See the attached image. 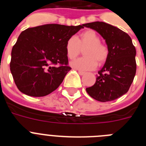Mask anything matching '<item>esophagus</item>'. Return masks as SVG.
<instances>
[{
    "mask_svg": "<svg viewBox=\"0 0 146 146\" xmlns=\"http://www.w3.org/2000/svg\"><path fill=\"white\" fill-rule=\"evenodd\" d=\"M78 73H79L80 75H84L85 74H86V72H82V71H78Z\"/></svg>",
    "mask_w": 146,
    "mask_h": 146,
    "instance_id": "1",
    "label": "esophagus"
}]
</instances>
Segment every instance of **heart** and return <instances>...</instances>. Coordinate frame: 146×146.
I'll return each mask as SVG.
<instances>
[{"label": "heart", "mask_w": 146, "mask_h": 146, "mask_svg": "<svg viewBox=\"0 0 146 146\" xmlns=\"http://www.w3.org/2000/svg\"><path fill=\"white\" fill-rule=\"evenodd\" d=\"M83 50L84 57L72 61L73 68L82 71L93 70L98 65L107 61L109 50L101 42V38L94 30H87L80 34L78 38L71 36L66 43V53L70 60L76 58Z\"/></svg>", "instance_id": "obj_1"}]
</instances>
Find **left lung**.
Wrapping results in <instances>:
<instances>
[{
	"instance_id": "obj_1",
	"label": "left lung",
	"mask_w": 146,
	"mask_h": 146,
	"mask_svg": "<svg viewBox=\"0 0 146 146\" xmlns=\"http://www.w3.org/2000/svg\"><path fill=\"white\" fill-rule=\"evenodd\" d=\"M84 26L101 35L109 50L108 60L98 72L95 84L86 91L97 101H113L127 93L133 82L137 68L135 47L127 33L108 23L94 22Z\"/></svg>"
}]
</instances>
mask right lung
<instances>
[{
    "instance_id": "add662e5",
    "label": "right lung",
    "mask_w": 146,
    "mask_h": 146,
    "mask_svg": "<svg viewBox=\"0 0 146 146\" xmlns=\"http://www.w3.org/2000/svg\"><path fill=\"white\" fill-rule=\"evenodd\" d=\"M83 28L46 24L23 31L13 46L10 62L17 88L36 97L56 90L72 69L66 53V41Z\"/></svg>"
}]
</instances>
